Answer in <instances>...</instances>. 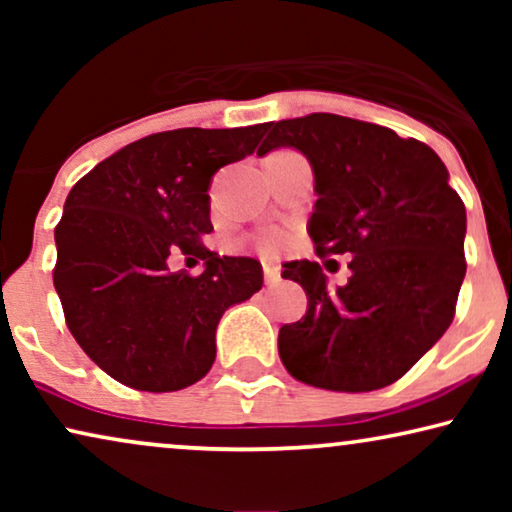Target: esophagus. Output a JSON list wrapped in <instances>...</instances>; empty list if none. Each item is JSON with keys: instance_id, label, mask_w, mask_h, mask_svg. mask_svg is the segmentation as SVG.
<instances>
[{"instance_id": "obj_1", "label": "esophagus", "mask_w": 512, "mask_h": 512, "mask_svg": "<svg viewBox=\"0 0 512 512\" xmlns=\"http://www.w3.org/2000/svg\"><path fill=\"white\" fill-rule=\"evenodd\" d=\"M263 275H265V284L272 286L279 282V265L275 263H263Z\"/></svg>"}]
</instances>
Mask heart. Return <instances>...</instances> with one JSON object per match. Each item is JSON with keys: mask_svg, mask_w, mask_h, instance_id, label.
I'll return each instance as SVG.
<instances>
[{"mask_svg": "<svg viewBox=\"0 0 512 512\" xmlns=\"http://www.w3.org/2000/svg\"><path fill=\"white\" fill-rule=\"evenodd\" d=\"M284 237L282 233H277V230H268V233H263L261 237H258V247H261L263 254H275V251L282 247Z\"/></svg>", "mask_w": 512, "mask_h": 512, "instance_id": "b5f03b06", "label": "heart"}]
</instances>
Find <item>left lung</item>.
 <instances>
[{
	"mask_svg": "<svg viewBox=\"0 0 512 512\" xmlns=\"http://www.w3.org/2000/svg\"><path fill=\"white\" fill-rule=\"evenodd\" d=\"M270 128L258 156L296 149L312 167L317 254L352 256L335 291L317 261L284 265L307 312L279 328L282 363L319 389L387 387L452 324L466 275L464 202L436 151L382 125L310 114Z\"/></svg>",
	"mask_w": 512,
	"mask_h": 512,
	"instance_id": "obj_1",
	"label": "left lung"
}]
</instances>
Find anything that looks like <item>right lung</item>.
Wrapping results in <instances>:
<instances>
[{
    "instance_id": "obj_1",
    "label": "right lung",
    "mask_w": 512,
    "mask_h": 512,
    "mask_svg": "<svg viewBox=\"0 0 512 512\" xmlns=\"http://www.w3.org/2000/svg\"><path fill=\"white\" fill-rule=\"evenodd\" d=\"M265 125L149 135L69 191L53 284L76 342L125 387L160 394L202 380L223 312L261 291L256 258L219 256L200 237L214 230L216 170L251 156ZM177 253L205 260L203 275L172 273Z\"/></svg>"
}]
</instances>
